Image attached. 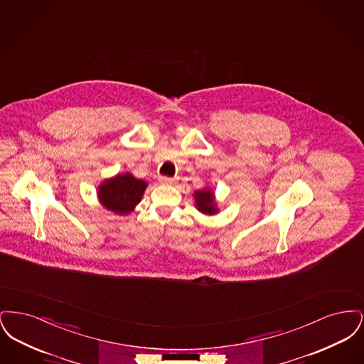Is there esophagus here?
I'll return each mask as SVG.
<instances>
[{
	"instance_id": "esophagus-1",
	"label": "esophagus",
	"mask_w": 364,
	"mask_h": 364,
	"mask_svg": "<svg viewBox=\"0 0 364 364\" xmlns=\"http://www.w3.org/2000/svg\"><path fill=\"white\" fill-rule=\"evenodd\" d=\"M159 183L161 184H166V186H169V184H173L174 178L172 177H168V176H159Z\"/></svg>"
}]
</instances>
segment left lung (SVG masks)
Listing matches in <instances>:
<instances>
[{
  "instance_id": "8db88e82",
  "label": "left lung",
  "mask_w": 364,
  "mask_h": 364,
  "mask_svg": "<svg viewBox=\"0 0 364 364\" xmlns=\"http://www.w3.org/2000/svg\"><path fill=\"white\" fill-rule=\"evenodd\" d=\"M193 198H195V203L196 208L205 214L213 215L218 211L217 205H215V198H214V192L208 190L195 191L193 192Z\"/></svg>"
}]
</instances>
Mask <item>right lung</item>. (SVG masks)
Masks as SVG:
<instances>
[{
  "label": "right lung",
  "mask_w": 364,
  "mask_h": 364,
  "mask_svg": "<svg viewBox=\"0 0 364 364\" xmlns=\"http://www.w3.org/2000/svg\"><path fill=\"white\" fill-rule=\"evenodd\" d=\"M146 187V181L131 173L117 174L100 186L98 199L104 208L116 214H129L141 200Z\"/></svg>",
  "instance_id": "add662e5"
}]
</instances>
